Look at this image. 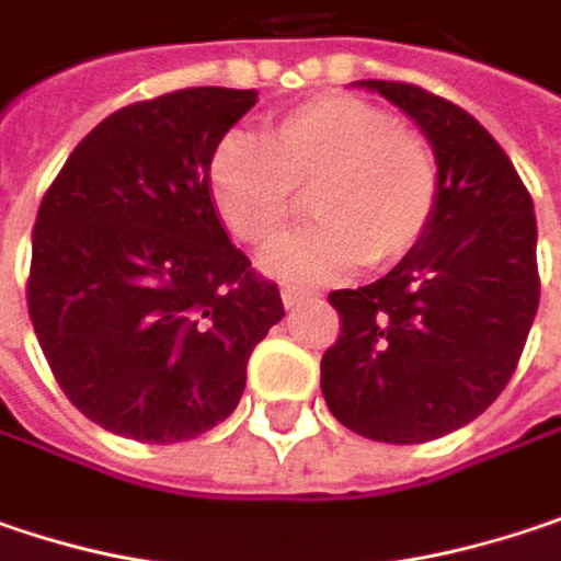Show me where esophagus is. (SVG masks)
<instances>
[{
	"mask_svg": "<svg viewBox=\"0 0 561 561\" xmlns=\"http://www.w3.org/2000/svg\"><path fill=\"white\" fill-rule=\"evenodd\" d=\"M312 297H319V294H316V290H302V287H284V290H280L284 306H300V302L312 300Z\"/></svg>",
	"mask_w": 561,
	"mask_h": 561,
	"instance_id": "34e87169",
	"label": "esophagus"
}]
</instances>
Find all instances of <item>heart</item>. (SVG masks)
<instances>
[{
  "instance_id": "heart-1",
  "label": "heart",
  "mask_w": 561,
  "mask_h": 561,
  "mask_svg": "<svg viewBox=\"0 0 561 561\" xmlns=\"http://www.w3.org/2000/svg\"><path fill=\"white\" fill-rule=\"evenodd\" d=\"M207 191L226 229L245 245H271L312 191L319 226L264 255V271L287 284L332 280L357 264L377 267L424 242L440 165L419 130L360 95H319L277 114L264 142L226 134L207 159Z\"/></svg>"
}]
</instances>
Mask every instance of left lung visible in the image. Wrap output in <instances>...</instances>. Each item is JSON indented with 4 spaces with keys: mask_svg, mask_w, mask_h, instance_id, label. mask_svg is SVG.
Wrapping results in <instances>:
<instances>
[{
    "mask_svg": "<svg viewBox=\"0 0 561 561\" xmlns=\"http://www.w3.org/2000/svg\"><path fill=\"white\" fill-rule=\"evenodd\" d=\"M357 85L419 124L440 201L412 255L329 294L341 335L322 354V396L360 437L424 444L479 419L520 360L540 302L537 217L507 152L460 104L409 82Z\"/></svg>",
    "mask_w": 561,
    "mask_h": 561,
    "instance_id": "left-lung-1",
    "label": "left lung"
}]
</instances>
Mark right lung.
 <instances>
[{
	"instance_id": "right-lung-1",
	"label": "right lung",
	"mask_w": 561,
	"mask_h": 561,
	"mask_svg": "<svg viewBox=\"0 0 561 561\" xmlns=\"http://www.w3.org/2000/svg\"><path fill=\"white\" fill-rule=\"evenodd\" d=\"M255 89L137 101L72 149L47 187L27 312L69 402L140 444L191 440L232 415L245 367L284 319L277 284L222 229L207 159Z\"/></svg>"
}]
</instances>
